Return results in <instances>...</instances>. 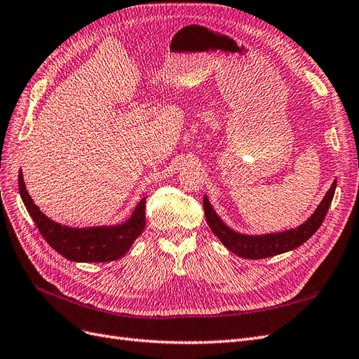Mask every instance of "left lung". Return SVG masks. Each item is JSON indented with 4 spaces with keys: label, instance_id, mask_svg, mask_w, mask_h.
<instances>
[{
    "label": "left lung",
    "instance_id": "obj_1",
    "mask_svg": "<svg viewBox=\"0 0 359 359\" xmlns=\"http://www.w3.org/2000/svg\"><path fill=\"white\" fill-rule=\"evenodd\" d=\"M335 186H337V180H334V182L331 184L330 190L318 205V208L314 210V212L306 222L299 224L298 227H295V229H287V231L276 232V233H264V235L240 233L231 229L227 224H224V222L220 219L219 214H217L215 210L212 208L208 198L203 196V210H205L206 223H208L210 229L214 232L217 238H219L222 244L226 248H229L231 252L236 256L245 257V259H265L271 256H277L299 247L319 229L325 215H327L330 210V205L332 202L334 193H335Z\"/></svg>",
    "mask_w": 359,
    "mask_h": 359
}]
</instances>
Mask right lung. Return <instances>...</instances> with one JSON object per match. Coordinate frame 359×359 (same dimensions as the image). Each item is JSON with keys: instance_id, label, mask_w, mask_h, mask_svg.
<instances>
[{"instance_id": "obj_1", "label": "right lung", "mask_w": 359, "mask_h": 359, "mask_svg": "<svg viewBox=\"0 0 359 359\" xmlns=\"http://www.w3.org/2000/svg\"><path fill=\"white\" fill-rule=\"evenodd\" d=\"M19 193L28 214L46 243L72 262H111L123 257L145 229V199H140L132 215L111 226L70 227L50 220L40 211L27 191L22 170L19 172Z\"/></svg>"}]
</instances>
